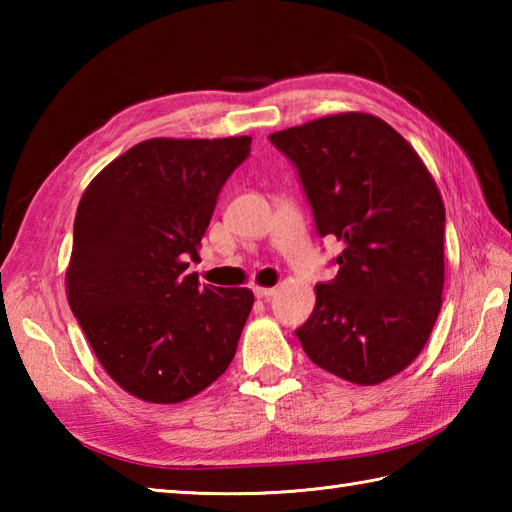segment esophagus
Masks as SVG:
<instances>
[{"instance_id":"esophagus-1","label":"esophagus","mask_w":512,"mask_h":512,"mask_svg":"<svg viewBox=\"0 0 512 512\" xmlns=\"http://www.w3.org/2000/svg\"><path fill=\"white\" fill-rule=\"evenodd\" d=\"M253 290H255V297L259 299H270L277 292V288H264V286H255Z\"/></svg>"}]
</instances>
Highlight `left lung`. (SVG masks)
Here are the masks:
<instances>
[{
    "label": "left lung",
    "mask_w": 512,
    "mask_h": 512,
    "mask_svg": "<svg viewBox=\"0 0 512 512\" xmlns=\"http://www.w3.org/2000/svg\"><path fill=\"white\" fill-rule=\"evenodd\" d=\"M295 162L319 233L343 242L297 330L303 352L354 385H378L427 345L442 306L444 202L418 151L383 118L345 112L270 134Z\"/></svg>",
    "instance_id": "1"
}]
</instances>
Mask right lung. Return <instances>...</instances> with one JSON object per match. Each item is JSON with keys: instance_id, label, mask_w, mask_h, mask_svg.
Masks as SVG:
<instances>
[{"instance_id": "1", "label": "right lung", "mask_w": 512, "mask_h": 512, "mask_svg": "<svg viewBox=\"0 0 512 512\" xmlns=\"http://www.w3.org/2000/svg\"><path fill=\"white\" fill-rule=\"evenodd\" d=\"M250 136L149 138L83 191L65 292L99 363L129 396L176 405L231 365L253 308L248 288H200L217 195Z\"/></svg>"}]
</instances>
